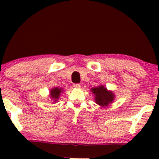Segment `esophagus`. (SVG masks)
<instances>
[{
  "label": "esophagus",
  "mask_w": 159,
  "mask_h": 159,
  "mask_svg": "<svg viewBox=\"0 0 159 159\" xmlns=\"http://www.w3.org/2000/svg\"><path fill=\"white\" fill-rule=\"evenodd\" d=\"M73 87L75 88V89H79V88H81V84H74Z\"/></svg>",
  "instance_id": "esophagus-1"
}]
</instances>
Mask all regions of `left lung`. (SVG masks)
Returning <instances> with one entry per match:
<instances>
[{
	"label": "left lung",
	"mask_w": 159,
	"mask_h": 159,
	"mask_svg": "<svg viewBox=\"0 0 159 159\" xmlns=\"http://www.w3.org/2000/svg\"><path fill=\"white\" fill-rule=\"evenodd\" d=\"M93 94L95 95V102L101 106H107L114 100V94L111 91H108L104 86L94 88L91 89Z\"/></svg>",
	"instance_id": "8db88e82"
}]
</instances>
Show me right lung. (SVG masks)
I'll return each mask as SVG.
<instances>
[{"label":"right lung","instance_id":"1","mask_svg":"<svg viewBox=\"0 0 159 159\" xmlns=\"http://www.w3.org/2000/svg\"><path fill=\"white\" fill-rule=\"evenodd\" d=\"M61 91H62V89H58V88H55V89H51V91H50V92H51V98H52L54 100H55L54 102H57V99H58Z\"/></svg>","mask_w":159,"mask_h":159}]
</instances>
